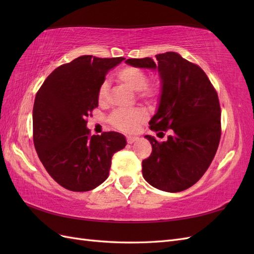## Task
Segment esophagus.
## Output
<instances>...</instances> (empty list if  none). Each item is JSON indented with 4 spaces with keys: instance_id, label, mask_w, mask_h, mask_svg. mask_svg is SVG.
<instances>
[{
    "instance_id": "34e87169",
    "label": "esophagus",
    "mask_w": 254,
    "mask_h": 254,
    "mask_svg": "<svg viewBox=\"0 0 254 254\" xmlns=\"http://www.w3.org/2000/svg\"><path fill=\"white\" fill-rule=\"evenodd\" d=\"M136 140H139V137H137V136H131V135H128V136H127V142H128L129 144L134 143Z\"/></svg>"
}]
</instances>
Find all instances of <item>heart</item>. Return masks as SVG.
Returning <instances> with one entry per match:
<instances>
[{"label": "heart", "mask_w": 254, "mask_h": 254, "mask_svg": "<svg viewBox=\"0 0 254 254\" xmlns=\"http://www.w3.org/2000/svg\"><path fill=\"white\" fill-rule=\"evenodd\" d=\"M115 78L128 89L136 91L137 96L146 101L155 98L158 95L159 86L156 82L147 81V74L142 68L136 66H124L115 72ZM109 84L104 81L98 90V102L104 104L108 99ZM146 120V113L143 109H133L129 111H114L109 118L110 124L118 130L124 132H131Z\"/></svg>", "instance_id": "b5f03b06"}]
</instances>
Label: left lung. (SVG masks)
Wrapping results in <instances>:
<instances>
[{
    "instance_id": "8db88e82",
    "label": "left lung",
    "mask_w": 254,
    "mask_h": 254,
    "mask_svg": "<svg viewBox=\"0 0 254 254\" xmlns=\"http://www.w3.org/2000/svg\"><path fill=\"white\" fill-rule=\"evenodd\" d=\"M156 58L157 64L149 57L126 60L158 70L161 95L149 125L153 131L172 129L165 142L145 135L152 151L143 160L142 173L153 188L177 193L194 186L209 168L220 140L221 111L217 92L200 66L175 52Z\"/></svg>"
}]
</instances>
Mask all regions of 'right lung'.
Returning a JSON list of instances; mask_svg holds the SVG:
<instances>
[{
    "instance_id": "add662e5",
    "label": "right lung",
    "mask_w": 254,
    "mask_h": 254,
    "mask_svg": "<svg viewBox=\"0 0 254 254\" xmlns=\"http://www.w3.org/2000/svg\"><path fill=\"white\" fill-rule=\"evenodd\" d=\"M125 58L83 55L55 68L37 92L34 145L52 178L73 191H87L109 176L111 159L126 146L115 131L90 135L87 118L98 107L106 74Z\"/></svg>"
}]
</instances>
